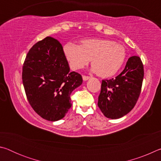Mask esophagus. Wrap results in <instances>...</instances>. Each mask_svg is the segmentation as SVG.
Returning a JSON list of instances; mask_svg holds the SVG:
<instances>
[{
  "mask_svg": "<svg viewBox=\"0 0 161 161\" xmlns=\"http://www.w3.org/2000/svg\"><path fill=\"white\" fill-rule=\"evenodd\" d=\"M82 78H83L84 81H86V80H88L89 79H90V77H89V76H86V75H83Z\"/></svg>",
  "mask_w": 161,
  "mask_h": 161,
  "instance_id": "34e87169",
  "label": "esophagus"
}]
</instances>
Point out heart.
<instances>
[{"label": "heart", "mask_w": 161, "mask_h": 161, "mask_svg": "<svg viewBox=\"0 0 161 161\" xmlns=\"http://www.w3.org/2000/svg\"><path fill=\"white\" fill-rule=\"evenodd\" d=\"M65 58L73 69H80L92 59V70L102 77L116 75L123 66L126 58L123 45L102 38H92L81 41V45L68 42L63 47Z\"/></svg>", "instance_id": "obj_1"}]
</instances>
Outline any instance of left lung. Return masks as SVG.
I'll use <instances>...</instances> for the list:
<instances>
[{
  "label": "left lung",
  "mask_w": 161,
  "mask_h": 161,
  "mask_svg": "<svg viewBox=\"0 0 161 161\" xmlns=\"http://www.w3.org/2000/svg\"><path fill=\"white\" fill-rule=\"evenodd\" d=\"M143 76L141 58L132 56L121 74L114 79L102 80L98 107L103 115L116 119L129 113L139 97Z\"/></svg>",
  "instance_id": "1"
}]
</instances>
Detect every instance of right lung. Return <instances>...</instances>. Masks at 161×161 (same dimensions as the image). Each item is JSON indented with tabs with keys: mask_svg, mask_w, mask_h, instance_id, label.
<instances>
[{
	"mask_svg": "<svg viewBox=\"0 0 161 161\" xmlns=\"http://www.w3.org/2000/svg\"><path fill=\"white\" fill-rule=\"evenodd\" d=\"M22 79L32 108L50 121L64 118L72 107L71 94L82 84L80 74L69 72L60 42L51 37L37 42L29 50Z\"/></svg>",
	"mask_w": 161,
	"mask_h": 161,
	"instance_id": "obj_1",
	"label": "right lung"
}]
</instances>
